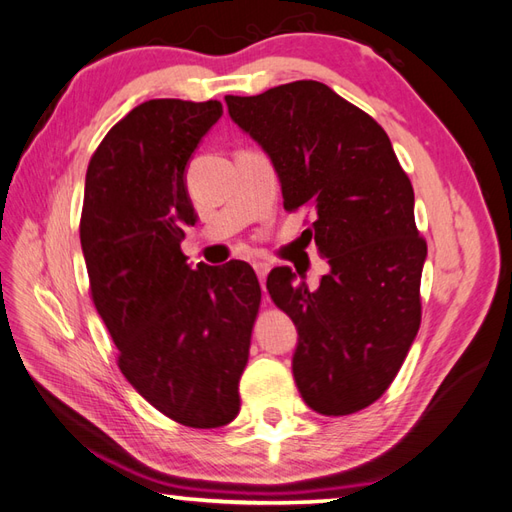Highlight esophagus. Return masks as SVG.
Segmentation results:
<instances>
[{
  "label": "esophagus",
  "mask_w": 512,
  "mask_h": 512,
  "mask_svg": "<svg viewBox=\"0 0 512 512\" xmlns=\"http://www.w3.org/2000/svg\"><path fill=\"white\" fill-rule=\"evenodd\" d=\"M253 268H255V272H257L259 281H261V288L266 290L264 283H266V277H268V272H270V264H268V261H255Z\"/></svg>",
  "instance_id": "1"
}]
</instances>
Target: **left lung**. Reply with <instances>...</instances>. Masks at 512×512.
Returning a JSON list of instances; mask_svg holds the SVG:
<instances>
[{"label": "left lung", "mask_w": 512, "mask_h": 512, "mask_svg": "<svg viewBox=\"0 0 512 512\" xmlns=\"http://www.w3.org/2000/svg\"><path fill=\"white\" fill-rule=\"evenodd\" d=\"M224 100L275 165L285 211L312 209L307 233L329 264L316 290L288 266L266 281L299 331L294 382L318 414L358 412L388 390L421 325L427 244L410 178L386 130L323 82Z\"/></svg>", "instance_id": "left-lung-1"}]
</instances>
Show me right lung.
Here are the masks:
<instances>
[{"label": "right lung", "instance_id": "add662e5", "mask_svg": "<svg viewBox=\"0 0 512 512\" xmlns=\"http://www.w3.org/2000/svg\"><path fill=\"white\" fill-rule=\"evenodd\" d=\"M220 115L218 100L135 106L93 152L80 216L91 299L120 371L150 406L198 430L240 412L261 303L246 261L194 270L181 251L196 222L187 163Z\"/></svg>", "mask_w": 512, "mask_h": 512}]
</instances>
